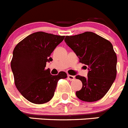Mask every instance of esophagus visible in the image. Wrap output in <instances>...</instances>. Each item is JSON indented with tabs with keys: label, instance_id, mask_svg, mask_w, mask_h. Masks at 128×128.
<instances>
[{
	"label": "esophagus",
	"instance_id": "esophagus-1",
	"mask_svg": "<svg viewBox=\"0 0 128 128\" xmlns=\"http://www.w3.org/2000/svg\"><path fill=\"white\" fill-rule=\"evenodd\" d=\"M68 80H70V81H72V80H74V76L68 74Z\"/></svg>",
	"mask_w": 128,
	"mask_h": 128
}]
</instances>
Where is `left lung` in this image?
<instances>
[{
	"label": "left lung",
	"instance_id": "left-lung-1",
	"mask_svg": "<svg viewBox=\"0 0 128 128\" xmlns=\"http://www.w3.org/2000/svg\"><path fill=\"white\" fill-rule=\"evenodd\" d=\"M66 43L88 67L87 77L77 75L82 88L76 92L80 100L93 102L103 98L117 74V56L111 42L92 32L66 36Z\"/></svg>",
	"mask_w": 128,
	"mask_h": 128
}]
</instances>
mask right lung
Instances as JSON below:
<instances>
[{"mask_svg": "<svg viewBox=\"0 0 128 128\" xmlns=\"http://www.w3.org/2000/svg\"><path fill=\"white\" fill-rule=\"evenodd\" d=\"M64 36L37 32L18 42L12 53L11 67L18 91L28 101L43 104L52 100L60 79L67 78L66 72L57 75L46 70L47 62L54 49L64 40Z\"/></svg>", "mask_w": 128, "mask_h": 128, "instance_id": "add662e5", "label": "right lung"}]
</instances>
